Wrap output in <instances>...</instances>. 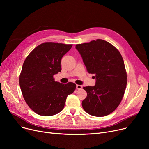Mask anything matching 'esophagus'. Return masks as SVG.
Segmentation results:
<instances>
[{
    "mask_svg": "<svg viewBox=\"0 0 149 149\" xmlns=\"http://www.w3.org/2000/svg\"><path fill=\"white\" fill-rule=\"evenodd\" d=\"M82 86L81 85H79V84H77V86H76V88L77 89H82Z\"/></svg>",
    "mask_w": 149,
    "mask_h": 149,
    "instance_id": "34e87169",
    "label": "esophagus"
}]
</instances>
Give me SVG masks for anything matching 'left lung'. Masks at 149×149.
Listing matches in <instances>:
<instances>
[{"instance_id":"obj_1","label":"left lung","mask_w":149,"mask_h":149,"mask_svg":"<svg viewBox=\"0 0 149 149\" xmlns=\"http://www.w3.org/2000/svg\"><path fill=\"white\" fill-rule=\"evenodd\" d=\"M89 74H95L94 86L83 87L87 97L82 101L85 112L95 116L113 112L120 104L127 84V73L119 51L101 39L77 44Z\"/></svg>"}]
</instances>
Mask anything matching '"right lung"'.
Masks as SVG:
<instances>
[{"label": "right lung", "instance_id": "right-lung-1", "mask_svg": "<svg viewBox=\"0 0 149 149\" xmlns=\"http://www.w3.org/2000/svg\"><path fill=\"white\" fill-rule=\"evenodd\" d=\"M72 45L46 42L37 46L26 58L19 84L28 106L38 115H56L64 108L68 95L76 88L69 82L55 81L53 75L61 72V60Z\"/></svg>", "mask_w": 149, "mask_h": 149}]
</instances>
